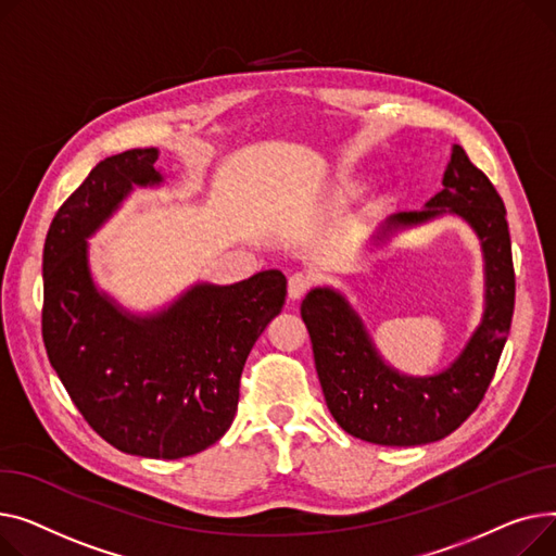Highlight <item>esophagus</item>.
<instances>
[{
  "mask_svg": "<svg viewBox=\"0 0 556 556\" xmlns=\"http://www.w3.org/2000/svg\"><path fill=\"white\" fill-rule=\"evenodd\" d=\"M309 287H312V276H309V274H305V271L291 274V276H289V282H287L289 299H291V301H299V299H303Z\"/></svg>",
  "mask_w": 556,
  "mask_h": 556,
  "instance_id": "1",
  "label": "esophagus"
}]
</instances>
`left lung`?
<instances>
[{"label": "left lung", "instance_id": "left-lung-1", "mask_svg": "<svg viewBox=\"0 0 556 556\" xmlns=\"http://www.w3.org/2000/svg\"><path fill=\"white\" fill-rule=\"evenodd\" d=\"M442 190L421 211L395 213L377 240L440 215L463 217L484 255V314L455 362L431 377L390 368L343 293L312 289L301 316L312 339L325 402L339 427L372 444L415 446L446 438L478 408L494 379L514 316V263L507 211L494 184L453 146Z\"/></svg>", "mask_w": 556, "mask_h": 556}]
</instances>
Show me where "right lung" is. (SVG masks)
Returning <instances> with one entry per match:
<instances>
[{"mask_svg":"<svg viewBox=\"0 0 556 556\" xmlns=\"http://www.w3.org/2000/svg\"><path fill=\"white\" fill-rule=\"evenodd\" d=\"M156 159V148L108 156L58 208L42 255V339L98 435L123 453L177 460L231 427L247 356L280 314L287 280L269 269L236 285L200 282L148 316L98 291L87 238L135 186L163 181Z\"/></svg>","mask_w":556,"mask_h":556,"instance_id":"1","label":"right lung"}]
</instances>
